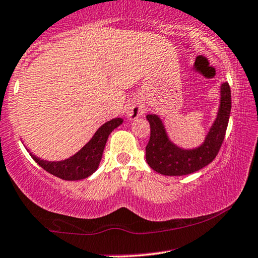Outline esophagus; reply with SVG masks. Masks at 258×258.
I'll return each instance as SVG.
<instances>
[{
	"mask_svg": "<svg viewBox=\"0 0 258 258\" xmlns=\"http://www.w3.org/2000/svg\"><path fill=\"white\" fill-rule=\"evenodd\" d=\"M144 110H145L144 105L138 101H132L131 103H128V105L126 107V114L131 120H135L141 115H143Z\"/></svg>",
	"mask_w": 258,
	"mask_h": 258,
	"instance_id": "1",
	"label": "esophagus"
}]
</instances>
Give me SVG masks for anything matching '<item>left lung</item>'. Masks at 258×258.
Returning <instances> with one entry per match:
<instances>
[{
    "label": "left lung",
    "instance_id": "1",
    "mask_svg": "<svg viewBox=\"0 0 258 258\" xmlns=\"http://www.w3.org/2000/svg\"><path fill=\"white\" fill-rule=\"evenodd\" d=\"M220 92L221 98L218 115L208 132L206 141L198 148H179L170 142L160 116L148 114L150 139L145 148V157L151 168L163 175L180 176L197 172L215 159L225 138L231 114V89L228 83L221 84Z\"/></svg>",
    "mask_w": 258,
    "mask_h": 258
}]
</instances>
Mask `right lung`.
<instances>
[{"mask_svg": "<svg viewBox=\"0 0 258 258\" xmlns=\"http://www.w3.org/2000/svg\"><path fill=\"white\" fill-rule=\"evenodd\" d=\"M122 121L123 120L121 117H116V119L105 122L96 131L91 141L84 145L78 153L74 154L70 159L62 161H44L38 159L31 153L30 155L43 169L57 178L63 180L85 179L98 168L108 137L117 126L122 123Z\"/></svg>", "mask_w": 258, "mask_h": 258, "instance_id": "right-lung-1", "label": "right lung"}]
</instances>
